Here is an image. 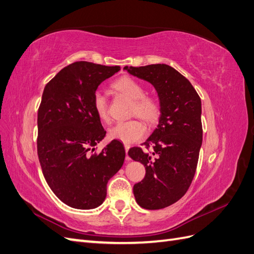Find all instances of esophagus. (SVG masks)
Listing matches in <instances>:
<instances>
[{
  "label": "esophagus",
  "mask_w": 254,
  "mask_h": 254,
  "mask_svg": "<svg viewBox=\"0 0 254 254\" xmlns=\"http://www.w3.org/2000/svg\"><path fill=\"white\" fill-rule=\"evenodd\" d=\"M124 147H125V151H126V153H128V150H129V148H130V145L125 144V145H124ZM126 161H127V162H129V161H130V158H129V156H128V155H126Z\"/></svg>",
  "instance_id": "esophagus-1"
}]
</instances>
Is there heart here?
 Returning a JSON list of instances; mask_svg holds the SVG:
<instances>
[{
    "label": "heart",
    "instance_id": "1",
    "mask_svg": "<svg viewBox=\"0 0 254 254\" xmlns=\"http://www.w3.org/2000/svg\"><path fill=\"white\" fill-rule=\"evenodd\" d=\"M113 89L120 94L132 101L131 115L139 117L148 124H155L161 114V106L158 99L150 95H145L144 84L136 79L124 76L112 84ZM92 108L97 118L103 122H109L108 101L101 91H96L92 99ZM145 134V126L139 120L120 122L109 130L111 139L124 143H132L142 139Z\"/></svg>",
    "mask_w": 254,
    "mask_h": 254
}]
</instances>
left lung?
Masks as SVG:
<instances>
[{"mask_svg": "<svg viewBox=\"0 0 254 254\" xmlns=\"http://www.w3.org/2000/svg\"><path fill=\"white\" fill-rule=\"evenodd\" d=\"M124 68L150 82L160 99L158 127L142 144L152 147L155 158L140 147L130 148L128 155L146 170L144 179L133 187L137 204L163 209L183 197L195 176L202 143L201 99L191 83L167 64Z\"/></svg>", "mask_w": 254, "mask_h": 254, "instance_id": "obj_1", "label": "left lung"}]
</instances>
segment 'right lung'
I'll use <instances>...</instances> for the list:
<instances>
[{
  "mask_svg": "<svg viewBox=\"0 0 254 254\" xmlns=\"http://www.w3.org/2000/svg\"><path fill=\"white\" fill-rule=\"evenodd\" d=\"M121 70L77 61L64 67L45 86L38 110L37 151L49 187L74 209L101 205L107 183L123 166L125 149L113 140L93 152L106 130L92 108L97 87Z\"/></svg>",
  "mask_w": 254,
  "mask_h": 254,
  "instance_id": "1",
  "label": "right lung"
}]
</instances>
